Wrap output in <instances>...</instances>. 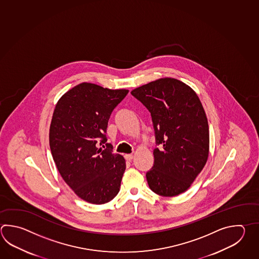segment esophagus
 Returning <instances> with one entry per match:
<instances>
[{"mask_svg": "<svg viewBox=\"0 0 259 259\" xmlns=\"http://www.w3.org/2000/svg\"><path fill=\"white\" fill-rule=\"evenodd\" d=\"M124 158L126 160H129V161H131L133 158H134V155L133 154H126L125 156H124Z\"/></svg>", "mask_w": 259, "mask_h": 259, "instance_id": "esophagus-1", "label": "esophagus"}]
</instances>
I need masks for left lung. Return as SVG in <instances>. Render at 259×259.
<instances>
[{"label": "left lung", "instance_id": "8db88e82", "mask_svg": "<svg viewBox=\"0 0 259 259\" xmlns=\"http://www.w3.org/2000/svg\"><path fill=\"white\" fill-rule=\"evenodd\" d=\"M151 114L156 145L148 186L161 196H175L190 187L206 165L209 131L206 112L189 85L160 78L131 92Z\"/></svg>", "mask_w": 259, "mask_h": 259}]
</instances>
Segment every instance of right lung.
Returning a JSON list of instances; mask_svg holds the SVG:
<instances>
[{
  "label": "right lung",
  "mask_w": 259,
  "mask_h": 259,
  "mask_svg": "<svg viewBox=\"0 0 259 259\" xmlns=\"http://www.w3.org/2000/svg\"><path fill=\"white\" fill-rule=\"evenodd\" d=\"M128 92L82 83L63 95L53 111L50 127L53 160L71 189L91 204H105L120 191L125 160L112 153L106 132L111 112Z\"/></svg>",
  "instance_id": "1"
}]
</instances>
